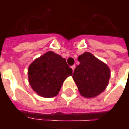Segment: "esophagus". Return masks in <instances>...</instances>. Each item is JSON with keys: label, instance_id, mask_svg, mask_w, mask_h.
I'll return each mask as SVG.
<instances>
[{"label": "esophagus", "instance_id": "1", "mask_svg": "<svg viewBox=\"0 0 129 129\" xmlns=\"http://www.w3.org/2000/svg\"><path fill=\"white\" fill-rule=\"evenodd\" d=\"M75 68H76V66H75V65H73V66H71V68L72 69L73 71L74 70Z\"/></svg>", "mask_w": 129, "mask_h": 129}]
</instances>
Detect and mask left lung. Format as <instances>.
Wrapping results in <instances>:
<instances>
[{"mask_svg":"<svg viewBox=\"0 0 129 129\" xmlns=\"http://www.w3.org/2000/svg\"><path fill=\"white\" fill-rule=\"evenodd\" d=\"M80 64L73 74V79L82 96L92 98L102 93L108 84L110 69L89 52L78 57Z\"/></svg>","mask_w":129,"mask_h":129,"instance_id":"obj_1","label":"left lung"}]
</instances>
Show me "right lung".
Instances as JSON below:
<instances>
[{
    "label": "right lung",
    "mask_w": 129,
    "mask_h": 129,
    "mask_svg": "<svg viewBox=\"0 0 129 129\" xmlns=\"http://www.w3.org/2000/svg\"><path fill=\"white\" fill-rule=\"evenodd\" d=\"M29 81L39 96L51 98L58 94L63 82L72 75L66 59L49 51L36 59L29 67Z\"/></svg>",
    "instance_id": "obj_1"
}]
</instances>
